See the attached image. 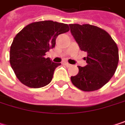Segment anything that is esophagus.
<instances>
[{
  "label": "esophagus",
  "instance_id": "34e87169",
  "mask_svg": "<svg viewBox=\"0 0 125 125\" xmlns=\"http://www.w3.org/2000/svg\"><path fill=\"white\" fill-rule=\"evenodd\" d=\"M64 64H65L66 66H71V64H70V63H69L68 62H65L64 63Z\"/></svg>",
  "mask_w": 125,
  "mask_h": 125
}]
</instances>
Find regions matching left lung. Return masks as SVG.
I'll list each match as a JSON object with an SVG mask.
<instances>
[{
    "mask_svg": "<svg viewBox=\"0 0 125 125\" xmlns=\"http://www.w3.org/2000/svg\"><path fill=\"white\" fill-rule=\"evenodd\" d=\"M70 31L81 51L87 53V65L78 66L79 72L71 77L72 84L83 91L97 90L114 74L119 62L116 43L104 30L88 24H69Z\"/></svg>",
    "mask_w": 125,
    "mask_h": 125,
    "instance_id": "1",
    "label": "left lung"
}]
</instances>
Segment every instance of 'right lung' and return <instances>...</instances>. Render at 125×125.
Masks as SVG:
<instances>
[{
	"label": "right lung",
	"instance_id": "1",
	"mask_svg": "<svg viewBox=\"0 0 125 125\" xmlns=\"http://www.w3.org/2000/svg\"><path fill=\"white\" fill-rule=\"evenodd\" d=\"M69 30V25L51 20L32 22L13 38L10 48V63L16 77L24 85L39 88L53 79L55 69L61 63L45 58L55 48L59 35Z\"/></svg>",
	"mask_w": 125,
	"mask_h": 125
}]
</instances>
